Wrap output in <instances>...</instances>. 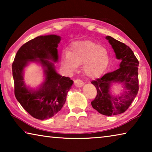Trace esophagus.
<instances>
[{
  "label": "esophagus",
  "instance_id": "34e87169",
  "mask_svg": "<svg viewBox=\"0 0 152 152\" xmlns=\"http://www.w3.org/2000/svg\"><path fill=\"white\" fill-rule=\"evenodd\" d=\"M74 84H75L76 87H82L84 85V82L80 80H76L74 81Z\"/></svg>",
  "mask_w": 152,
  "mask_h": 152
}]
</instances>
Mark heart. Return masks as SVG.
Returning a JSON list of instances; mask_svg holds the SVG:
<instances>
[{
  "label": "heart",
  "instance_id": "obj_1",
  "mask_svg": "<svg viewBox=\"0 0 152 152\" xmlns=\"http://www.w3.org/2000/svg\"><path fill=\"white\" fill-rule=\"evenodd\" d=\"M64 68L69 72H76L78 66L83 65L84 74L90 78H97L103 74L109 66L110 58L104 48L91 41L74 43L70 51L61 56Z\"/></svg>",
  "mask_w": 152,
  "mask_h": 152
}]
</instances>
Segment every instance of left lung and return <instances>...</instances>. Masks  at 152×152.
<instances>
[{
	"label": "left lung",
	"mask_w": 152,
	"mask_h": 152,
	"mask_svg": "<svg viewBox=\"0 0 152 152\" xmlns=\"http://www.w3.org/2000/svg\"><path fill=\"white\" fill-rule=\"evenodd\" d=\"M106 39L111 45L116 58L121 61L119 68L92 81L96 88L97 95L91 104L101 114L113 116L124 113L137 94L139 61L132 49L125 43L110 36H107ZM115 83L122 85L120 91L112 89Z\"/></svg>",
	"instance_id": "1"
}]
</instances>
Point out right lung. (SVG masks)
Returning <instances> with one entry per match:
<instances>
[{
    "label": "right lung",
    "instance_id": "right-lung-1",
    "mask_svg": "<svg viewBox=\"0 0 152 152\" xmlns=\"http://www.w3.org/2000/svg\"><path fill=\"white\" fill-rule=\"evenodd\" d=\"M60 41V36L56 35L38 36L20 48L12 63L15 97L35 119L44 120L57 114L65 104L73 84L69 77L61 76L56 72L53 62L58 61L57 48ZM32 62L40 64L45 76L37 89L27 86L23 78L24 68Z\"/></svg>",
    "mask_w": 152,
    "mask_h": 152
}]
</instances>
